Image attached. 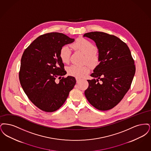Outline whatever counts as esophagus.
<instances>
[{"instance_id":"1","label":"esophagus","mask_w":151,"mask_h":151,"mask_svg":"<svg viewBox=\"0 0 151 151\" xmlns=\"http://www.w3.org/2000/svg\"><path fill=\"white\" fill-rule=\"evenodd\" d=\"M81 81V79L79 78H76V81H77V83H78L79 82Z\"/></svg>"}]
</instances>
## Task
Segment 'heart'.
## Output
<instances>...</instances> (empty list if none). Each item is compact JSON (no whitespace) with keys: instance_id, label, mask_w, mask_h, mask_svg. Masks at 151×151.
Instances as JSON below:
<instances>
[{"instance_id":"heart-1","label":"heart","mask_w":151,"mask_h":151,"mask_svg":"<svg viewBox=\"0 0 151 151\" xmlns=\"http://www.w3.org/2000/svg\"><path fill=\"white\" fill-rule=\"evenodd\" d=\"M70 46L74 51L82 53L84 55L83 63H86L92 67L98 65L100 55L91 41L84 38H79ZM71 53V48L68 45H65L61 48L59 56L63 63L65 64L69 63ZM66 71L69 76L81 78L90 72V69L87 66L72 65L66 68Z\"/></svg>"}]
</instances>
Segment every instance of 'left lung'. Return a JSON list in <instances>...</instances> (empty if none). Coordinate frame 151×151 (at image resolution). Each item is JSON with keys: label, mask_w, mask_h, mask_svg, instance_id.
Instances as JSON below:
<instances>
[{"label": "left lung", "mask_w": 151, "mask_h": 151, "mask_svg": "<svg viewBox=\"0 0 151 151\" xmlns=\"http://www.w3.org/2000/svg\"><path fill=\"white\" fill-rule=\"evenodd\" d=\"M83 37L95 42L100 55V63L91 74L93 78L87 80L86 98L97 109L109 110L118 104L130 88L135 73L134 61L127 45L114 35L93 32Z\"/></svg>", "instance_id": "left-lung-1"}]
</instances>
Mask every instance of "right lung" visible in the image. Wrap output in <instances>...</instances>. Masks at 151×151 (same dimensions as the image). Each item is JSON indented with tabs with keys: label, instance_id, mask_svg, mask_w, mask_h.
Returning a JSON list of instances; mask_svg holds the SVG:
<instances>
[{
	"label": "right lung",
	"instance_id": "obj_1",
	"mask_svg": "<svg viewBox=\"0 0 151 151\" xmlns=\"http://www.w3.org/2000/svg\"><path fill=\"white\" fill-rule=\"evenodd\" d=\"M74 41L63 33H47L34 40L23 53L19 72L21 85L29 100L43 111H57L76 85L72 76L56 82V79L66 74L60 50Z\"/></svg>",
	"mask_w": 151,
	"mask_h": 151
}]
</instances>
